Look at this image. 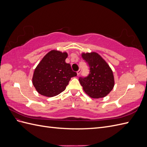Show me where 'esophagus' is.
Wrapping results in <instances>:
<instances>
[{
    "instance_id": "obj_1",
    "label": "esophagus",
    "mask_w": 147,
    "mask_h": 147,
    "mask_svg": "<svg viewBox=\"0 0 147 147\" xmlns=\"http://www.w3.org/2000/svg\"><path fill=\"white\" fill-rule=\"evenodd\" d=\"M80 72H81V70L80 69H79L77 72V75H80Z\"/></svg>"
}]
</instances>
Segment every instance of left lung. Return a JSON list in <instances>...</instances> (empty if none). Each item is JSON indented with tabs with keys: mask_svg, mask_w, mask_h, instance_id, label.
<instances>
[{
	"mask_svg": "<svg viewBox=\"0 0 147 147\" xmlns=\"http://www.w3.org/2000/svg\"><path fill=\"white\" fill-rule=\"evenodd\" d=\"M82 56L90 67L87 77L79 78L83 90L92 98L106 96L112 90L115 84L112 69L97 53H82Z\"/></svg>",
	"mask_w": 147,
	"mask_h": 147,
	"instance_id": "left-lung-1",
	"label": "left lung"
}]
</instances>
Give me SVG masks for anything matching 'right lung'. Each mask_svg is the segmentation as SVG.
<instances>
[{"label": "right lung", "instance_id": "obj_1", "mask_svg": "<svg viewBox=\"0 0 147 147\" xmlns=\"http://www.w3.org/2000/svg\"><path fill=\"white\" fill-rule=\"evenodd\" d=\"M67 53L51 50L43 57L35 68L32 83L41 95L53 97L64 91L70 78L77 73L65 63Z\"/></svg>", "mask_w": 147, "mask_h": 147}]
</instances>
